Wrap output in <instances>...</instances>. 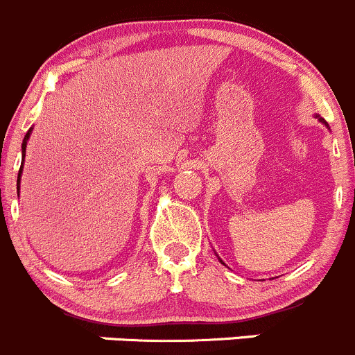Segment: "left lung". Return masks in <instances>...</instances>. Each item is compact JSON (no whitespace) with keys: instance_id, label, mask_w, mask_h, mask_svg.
Wrapping results in <instances>:
<instances>
[{"instance_id":"1","label":"left lung","mask_w":355,"mask_h":355,"mask_svg":"<svg viewBox=\"0 0 355 355\" xmlns=\"http://www.w3.org/2000/svg\"><path fill=\"white\" fill-rule=\"evenodd\" d=\"M321 121H323V119H321ZM323 123H324V121H323Z\"/></svg>"}]
</instances>
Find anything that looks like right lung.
Here are the masks:
<instances>
[{"instance_id": "add662e5", "label": "right lung", "mask_w": 355, "mask_h": 355, "mask_svg": "<svg viewBox=\"0 0 355 355\" xmlns=\"http://www.w3.org/2000/svg\"><path fill=\"white\" fill-rule=\"evenodd\" d=\"M28 137H31V130L27 131V135H25V138H24V144H21V150H24V157H25V147H27V140H28ZM21 167H24V162H21V166H20V171H18V179H17V189L20 188V174H21Z\"/></svg>"}]
</instances>
